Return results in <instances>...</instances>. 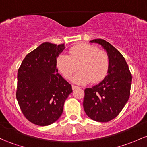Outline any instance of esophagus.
<instances>
[{
	"mask_svg": "<svg viewBox=\"0 0 147 147\" xmlns=\"http://www.w3.org/2000/svg\"><path fill=\"white\" fill-rule=\"evenodd\" d=\"M72 89L75 90V89H77V88H80V87L77 86H75V85H72Z\"/></svg>",
	"mask_w": 147,
	"mask_h": 147,
	"instance_id": "34e87169",
	"label": "esophagus"
}]
</instances>
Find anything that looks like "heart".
I'll list each match as a JSON object with an SVG mask.
<instances>
[{
	"mask_svg": "<svg viewBox=\"0 0 147 147\" xmlns=\"http://www.w3.org/2000/svg\"><path fill=\"white\" fill-rule=\"evenodd\" d=\"M80 68L72 81L79 84L98 83L107 75L109 59L99 48L88 44L79 45L70 49V55L61 54L56 59V67L65 78L70 79Z\"/></svg>",
	"mask_w": 147,
	"mask_h": 147,
	"instance_id": "obj_1",
	"label": "heart"
}]
</instances>
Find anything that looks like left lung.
<instances>
[{"label": "left lung", "instance_id": "left-lung-1", "mask_svg": "<svg viewBox=\"0 0 147 147\" xmlns=\"http://www.w3.org/2000/svg\"><path fill=\"white\" fill-rule=\"evenodd\" d=\"M90 43L101 45L105 50L109 67L102 81L84 90V109L92 120L107 122L117 117L128 102L132 75L123 55L110 43L102 39L91 40Z\"/></svg>", "mask_w": 147, "mask_h": 147}]
</instances>
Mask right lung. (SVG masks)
I'll return each mask as SVG.
<instances>
[{"mask_svg":"<svg viewBox=\"0 0 147 147\" xmlns=\"http://www.w3.org/2000/svg\"><path fill=\"white\" fill-rule=\"evenodd\" d=\"M65 48V44L42 43L26 56L18 70L16 98L26 118L35 125L56 121L72 92L56 67V59Z\"/></svg>","mask_w":147,"mask_h":147,"instance_id":"1","label":"right lung"}]
</instances>
